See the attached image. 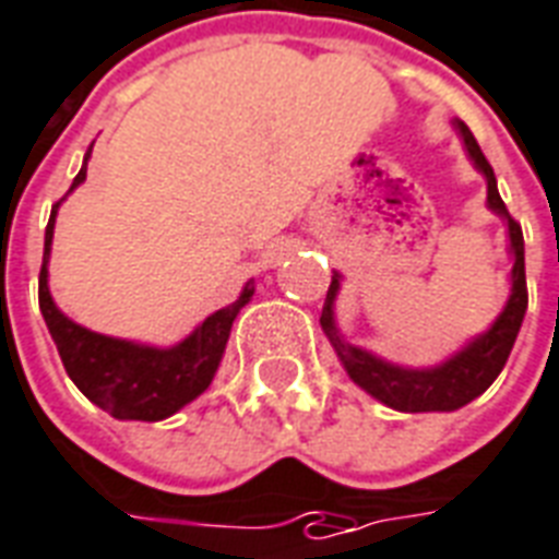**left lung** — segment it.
<instances>
[{"label": "left lung", "mask_w": 559, "mask_h": 559, "mask_svg": "<svg viewBox=\"0 0 559 559\" xmlns=\"http://www.w3.org/2000/svg\"><path fill=\"white\" fill-rule=\"evenodd\" d=\"M454 129L463 141L465 153L477 167V174L486 179V205L489 212L501 217L507 224V238H510V255H513V271H510V297L498 312L492 324L484 333H477L472 342H465L456 354L442 359L439 365L427 368H409V365L389 362L383 356L365 350L359 344H350L335 324V297L342 288V274L335 271L330 292H326L324 312H321V326L326 338L333 344L338 362L344 365L347 377L359 389L377 397L380 404L392 406L397 413H454L460 406L472 404L474 397L495 383L507 365V356L513 350L515 335L522 330L524 312H527V280H524V238L522 226L515 224L495 182L492 165L486 162L484 150L474 141L472 129L463 120H454Z\"/></svg>", "instance_id": "8db88e82"}]
</instances>
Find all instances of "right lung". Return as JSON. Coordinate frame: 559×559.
<instances>
[{
	"instance_id": "right-lung-1",
	"label": "right lung",
	"mask_w": 559,
	"mask_h": 559,
	"mask_svg": "<svg viewBox=\"0 0 559 559\" xmlns=\"http://www.w3.org/2000/svg\"><path fill=\"white\" fill-rule=\"evenodd\" d=\"M87 158H91V150L85 153V165L67 194H73L75 188L85 182ZM61 203L52 205V215L46 224L44 267L37 280V297H40V312H44V321L67 374L91 404L120 421L170 418L212 385L224 359L233 321L250 304L255 283L250 280L235 304L209 314L203 324H197L194 333L185 335L182 342L170 347L94 333L87 326L75 324L73 318H67L49 292V253H52V233H56V215Z\"/></svg>"
}]
</instances>
